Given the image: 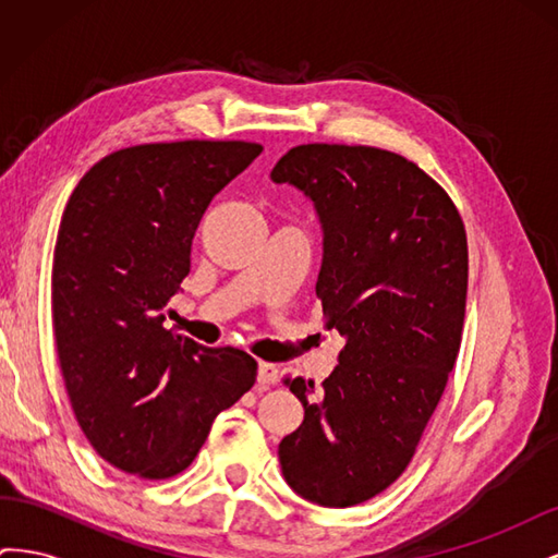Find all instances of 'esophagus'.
Here are the masks:
<instances>
[{
  "mask_svg": "<svg viewBox=\"0 0 558 558\" xmlns=\"http://www.w3.org/2000/svg\"><path fill=\"white\" fill-rule=\"evenodd\" d=\"M279 381V367L275 363H258V384L263 388Z\"/></svg>",
  "mask_w": 558,
  "mask_h": 558,
  "instance_id": "obj_1",
  "label": "esophagus"
}]
</instances>
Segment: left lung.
Returning a JSON list of instances; mask_svg holds the SVG:
<instances>
[{
	"label": "left lung",
	"instance_id": "left-lung-1",
	"mask_svg": "<svg viewBox=\"0 0 558 558\" xmlns=\"http://www.w3.org/2000/svg\"><path fill=\"white\" fill-rule=\"evenodd\" d=\"M324 230L316 295L344 349L320 384L286 379L305 408L279 442L283 480L324 508L381 494L408 468L459 356L468 240L449 195L391 150L302 144L272 170Z\"/></svg>",
	"mask_w": 558,
	"mask_h": 558
}]
</instances>
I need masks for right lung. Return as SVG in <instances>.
Segmentation results:
<instances>
[{
	"mask_svg": "<svg viewBox=\"0 0 558 558\" xmlns=\"http://www.w3.org/2000/svg\"><path fill=\"white\" fill-rule=\"evenodd\" d=\"M260 150L130 146L93 165L66 202L50 279L58 359L81 430L130 475H179L256 381L248 353L174 335L162 310L191 272L202 214Z\"/></svg>",
	"mask_w": 558,
	"mask_h": 558,
	"instance_id": "1",
	"label": "right lung"
}]
</instances>
